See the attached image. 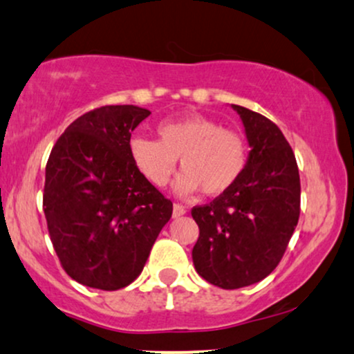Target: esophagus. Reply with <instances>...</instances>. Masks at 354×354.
<instances>
[{
  "mask_svg": "<svg viewBox=\"0 0 354 354\" xmlns=\"http://www.w3.org/2000/svg\"><path fill=\"white\" fill-rule=\"evenodd\" d=\"M185 214H186V209L183 207L181 204H174V205H173V217H174V218L185 216Z\"/></svg>",
  "mask_w": 354,
  "mask_h": 354,
  "instance_id": "1",
  "label": "esophagus"
}]
</instances>
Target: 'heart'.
Here are the masks:
<instances>
[{"label": "heart", "instance_id": "heart-1", "mask_svg": "<svg viewBox=\"0 0 354 354\" xmlns=\"http://www.w3.org/2000/svg\"><path fill=\"white\" fill-rule=\"evenodd\" d=\"M156 133L158 142L138 136L129 142L132 163L156 187L168 185L178 158L183 173L174 189L183 196L199 189L207 196H221L240 180L247 168L245 137L203 114L163 120Z\"/></svg>", "mask_w": 354, "mask_h": 354}]
</instances>
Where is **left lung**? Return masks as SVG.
I'll use <instances>...</instances> for the list:
<instances>
[{"label": "left lung", "instance_id": "obj_1", "mask_svg": "<svg viewBox=\"0 0 354 354\" xmlns=\"http://www.w3.org/2000/svg\"><path fill=\"white\" fill-rule=\"evenodd\" d=\"M250 150L240 180L207 205L191 210L199 225L192 263L222 289L254 284L279 265L301 212L296 156L283 132L265 115L232 104Z\"/></svg>", "mask_w": 354, "mask_h": 354}]
</instances>
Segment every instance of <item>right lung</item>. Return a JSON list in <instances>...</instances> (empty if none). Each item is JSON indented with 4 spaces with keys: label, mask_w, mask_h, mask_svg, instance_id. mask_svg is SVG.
Masks as SVG:
<instances>
[{
    "label": "right lung",
    "mask_w": 354,
    "mask_h": 354,
    "mask_svg": "<svg viewBox=\"0 0 354 354\" xmlns=\"http://www.w3.org/2000/svg\"><path fill=\"white\" fill-rule=\"evenodd\" d=\"M151 113L102 106L73 120L48 156L44 214L58 259L71 279L118 290L144 270L173 203L138 173L132 132Z\"/></svg>",
    "instance_id": "add662e5"
}]
</instances>
